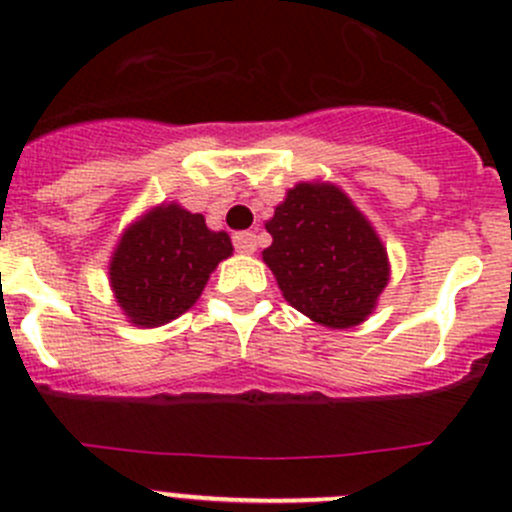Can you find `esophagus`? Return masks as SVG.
I'll return each instance as SVG.
<instances>
[{
    "instance_id": "34e87169",
    "label": "esophagus",
    "mask_w": 512,
    "mask_h": 512,
    "mask_svg": "<svg viewBox=\"0 0 512 512\" xmlns=\"http://www.w3.org/2000/svg\"><path fill=\"white\" fill-rule=\"evenodd\" d=\"M232 245H235L237 252L252 255V252L257 250V235H255V232H250V230L235 232V235H232Z\"/></svg>"
}]
</instances>
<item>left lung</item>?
Masks as SVG:
<instances>
[{
    "label": "left lung",
    "instance_id": "left-lung-1",
    "mask_svg": "<svg viewBox=\"0 0 512 512\" xmlns=\"http://www.w3.org/2000/svg\"><path fill=\"white\" fill-rule=\"evenodd\" d=\"M262 260L292 307L324 327L347 329L374 309L389 282L374 227L334 185L299 183L265 225Z\"/></svg>",
    "mask_w": 512,
    "mask_h": 512
}]
</instances>
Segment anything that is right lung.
Returning <instances> with one entry per match:
<instances>
[{"instance_id":"obj_1","label":"right lung","mask_w":512,"mask_h":512,"mask_svg":"<svg viewBox=\"0 0 512 512\" xmlns=\"http://www.w3.org/2000/svg\"><path fill=\"white\" fill-rule=\"evenodd\" d=\"M230 255V237L208 230L203 215L160 205L128 227L113 252L116 302L133 324L158 327L193 307L210 272Z\"/></svg>"}]
</instances>
